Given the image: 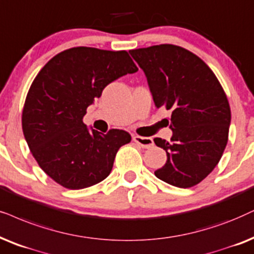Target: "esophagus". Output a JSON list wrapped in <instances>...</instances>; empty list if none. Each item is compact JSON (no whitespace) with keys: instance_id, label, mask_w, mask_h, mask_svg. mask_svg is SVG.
Wrapping results in <instances>:
<instances>
[{"instance_id":"esophagus-1","label":"esophagus","mask_w":254,"mask_h":254,"mask_svg":"<svg viewBox=\"0 0 254 254\" xmlns=\"http://www.w3.org/2000/svg\"><path fill=\"white\" fill-rule=\"evenodd\" d=\"M133 141L142 148H150L154 144L153 139H150V137L140 136V135H133Z\"/></svg>"}]
</instances>
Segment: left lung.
Returning a JSON list of instances; mask_svg holds the SVG:
<instances>
[{
    "label": "left lung",
    "mask_w": 254,
    "mask_h": 254,
    "mask_svg": "<svg viewBox=\"0 0 254 254\" xmlns=\"http://www.w3.org/2000/svg\"><path fill=\"white\" fill-rule=\"evenodd\" d=\"M129 54L146 74L155 106L171 111L170 141L154 139L167 153L155 176L184 189L196 186L215 169L228 143L231 111L222 85L202 59L177 45Z\"/></svg>",
    "instance_id": "obj_1"
}]
</instances>
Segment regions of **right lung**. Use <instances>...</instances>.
Instances as JSON below:
<instances>
[{
    "mask_svg": "<svg viewBox=\"0 0 254 254\" xmlns=\"http://www.w3.org/2000/svg\"><path fill=\"white\" fill-rule=\"evenodd\" d=\"M137 70L125 50L77 47L38 72L26 94L22 128L32 156L56 183L79 190L110 175L118 150L131 136L121 129L88 130L84 115L108 84Z\"/></svg>",
    "mask_w": 254,
    "mask_h": 254,
    "instance_id": "right-lung-1",
    "label": "right lung"
}]
</instances>
